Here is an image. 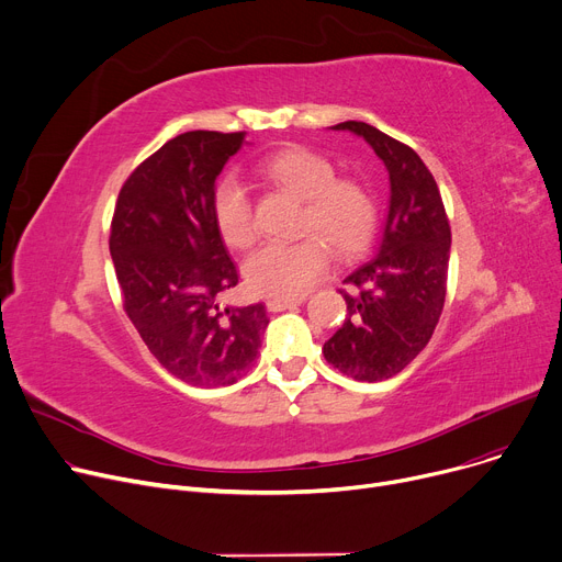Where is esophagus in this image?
<instances>
[{
    "label": "esophagus",
    "mask_w": 562,
    "mask_h": 562,
    "mask_svg": "<svg viewBox=\"0 0 562 562\" xmlns=\"http://www.w3.org/2000/svg\"><path fill=\"white\" fill-rule=\"evenodd\" d=\"M301 303H303V297H269L267 307H269V312H284V310H291Z\"/></svg>",
    "instance_id": "1"
}]
</instances>
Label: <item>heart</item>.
Listing matches in <instances>:
<instances>
[{"instance_id": "b5f03b06", "label": "heart", "mask_w": 562, "mask_h": 562, "mask_svg": "<svg viewBox=\"0 0 562 562\" xmlns=\"http://www.w3.org/2000/svg\"><path fill=\"white\" fill-rule=\"evenodd\" d=\"M257 171L305 201L301 233L307 237L291 244H267L252 252L244 267L252 291L273 297L303 295L327 269L329 248L348 259L366 250L375 235L378 207L370 192L352 178H336V167L325 156L291 146L261 160ZM212 218L228 246L246 248L252 244L250 199L235 176L216 182Z\"/></svg>"}]
</instances>
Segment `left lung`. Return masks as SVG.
<instances>
[{
	"instance_id": "obj_1",
	"label": "left lung",
	"mask_w": 562,
	"mask_h": 562,
	"mask_svg": "<svg viewBox=\"0 0 562 562\" xmlns=\"http://www.w3.org/2000/svg\"><path fill=\"white\" fill-rule=\"evenodd\" d=\"M331 131L361 137L384 162L389 214L370 259L346 276L344 325L323 346L327 363L357 382H382L414 361L440 318L452 233L431 171L406 144L363 122Z\"/></svg>"
}]
</instances>
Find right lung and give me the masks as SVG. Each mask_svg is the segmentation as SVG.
I'll use <instances>...</instances> for the list:
<instances>
[{
	"mask_svg": "<svg viewBox=\"0 0 562 562\" xmlns=\"http://www.w3.org/2000/svg\"><path fill=\"white\" fill-rule=\"evenodd\" d=\"M244 133L190 131L124 182L110 255L124 310L165 370L184 384L231 386L252 368L269 316L221 305L239 276L212 218V194Z\"/></svg>",
	"mask_w": 562,
	"mask_h": 562,
	"instance_id": "add662e5",
	"label": "right lung"
}]
</instances>
